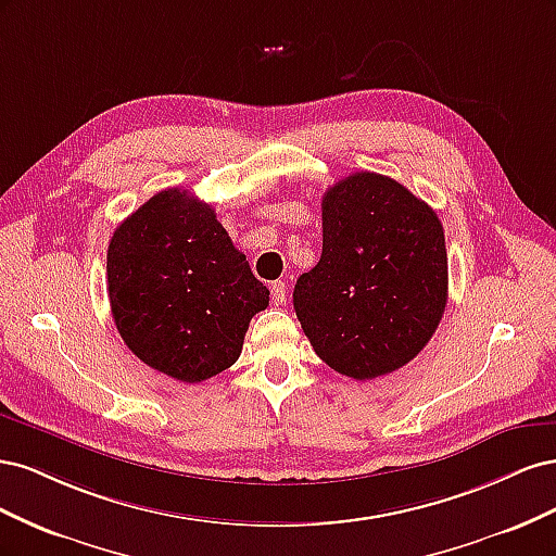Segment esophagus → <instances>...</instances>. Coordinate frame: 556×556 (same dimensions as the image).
I'll return each mask as SVG.
<instances>
[{
	"label": "esophagus",
	"mask_w": 556,
	"mask_h": 556,
	"mask_svg": "<svg viewBox=\"0 0 556 556\" xmlns=\"http://www.w3.org/2000/svg\"><path fill=\"white\" fill-rule=\"evenodd\" d=\"M271 296H274V304H282V301H288V285L282 280H276L271 285Z\"/></svg>",
	"instance_id": "1"
}]
</instances>
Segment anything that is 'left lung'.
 Instances as JSON below:
<instances>
[{
  "label": "left lung",
  "mask_w": 556,
  "mask_h": 556,
  "mask_svg": "<svg viewBox=\"0 0 556 556\" xmlns=\"http://www.w3.org/2000/svg\"><path fill=\"white\" fill-rule=\"evenodd\" d=\"M447 304L439 215L390 176L352 174L323 197V257L294 285V311L333 371L374 380L406 366Z\"/></svg>",
  "instance_id": "8db88e82"
}]
</instances>
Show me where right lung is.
I'll return each instance as SVG.
<instances>
[{
  "instance_id": "add662e5",
  "label": "right lung",
  "mask_w": 556,
  "mask_h": 556,
  "mask_svg": "<svg viewBox=\"0 0 556 556\" xmlns=\"http://www.w3.org/2000/svg\"><path fill=\"white\" fill-rule=\"evenodd\" d=\"M117 333L143 364L201 382L239 359L268 290L213 206L169 188L117 225L106 255Z\"/></svg>"
}]
</instances>
